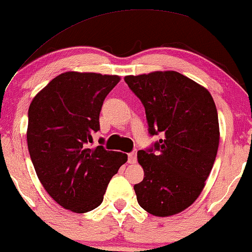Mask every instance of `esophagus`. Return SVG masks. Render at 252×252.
I'll return each mask as SVG.
<instances>
[{"instance_id": "34e87169", "label": "esophagus", "mask_w": 252, "mask_h": 252, "mask_svg": "<svg viewBox=\"0 0 252 252\" xmlns=\"http://www.w3.org/2000/svg\"><path fill=\"white\" fill-rule=\"evenodd\" d=\"M128 162L129 164H134V162H137V150L132 151L131 153H128Z\"/></svg>"}]
</instances>
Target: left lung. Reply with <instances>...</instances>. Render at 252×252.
Returning <instances> with one entry per match:
<instances>
[{"label":"left lung","instance_id":"8db88e82","mask_svg":"<svg viewBox=\"0 0 252 252\" xmlns=\"http://www.w3.org/2000/svg\"><path fill=\"white\" fill-rule=\"evenodd\" d=\"M145 107L151 137L138 152L143 182L134 185L145 211L166 217L191 205L203 191L217 156L220 125L208 90L173 70L125 76Z\"/></svg>","mask_w":252,"mask_h":252}]
</instances>
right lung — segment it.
Masks as SVG:
<instances>
[{"mask_svg": "<svg viewBox=\"0 0 252 252\" xmlns=\"http://www.w3.org/2000/svg\"><path fill=\"white\" fill-rule=\"evenodd\" d=\"M117 75L66 72L53 79L28 109L27 143L44 190L62 208L92 211L103 200L112 177L127 155L107 151L92 134L100 129V111L119 82Z\"/></svg>", "mask_w": 252, "mask_h": 252, "instance_id": "right-lung-1", "label": "right lung"}]
</instances>
